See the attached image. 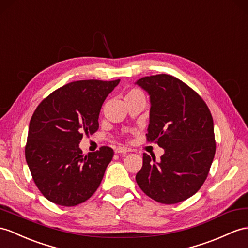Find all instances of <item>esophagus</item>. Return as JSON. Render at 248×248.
Returning a JSON list of instances; mask_svg holds the SVG:
<instances>
[{
    "mask_svg": "<svg viewBox=\"0 0 248 248\" xmlns=\"http://www.w3.org/2000/svg\"><path fill=\"white\" fill-rule=\"evenodd\" d=\"M130 152V150L128 148H126L124 146H119V147H116V149H114V153L116 154H126Z\"/></svg>",
    "mask_w": 248,
    "mask_h": 248,
    "instance_id": "esophagus-1",
    "label": "esophagus"
}]
</instances>
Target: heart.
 I'll return each mask as SVG.
<instances>
[{
    "mask_svg": "<svg viewBox=\"0 0 248 248\" xmlns=\"http://www.w3.org/2000/svg\"><path fill=\"white\" fill-rule=\"evenodd\" d=\"M138 93H142L140 90L139 89H136V88H132V89H130L129 92L126 93V96L125 98H127V96H130V95H135V94H138Z\"/></svg>",
    "mask_w": 248,
    "mask_h": 248,
    "instance_id": "obj_1",
    "label": "heart"
}]
</instances>
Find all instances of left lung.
<instances>
[{"label": "left lung", "instance_id": "obj_1", "mask_svg": "<svg viewBox=\"0 0 248 248\" xmlns=\"http://www.w3.org/2000/svg\"><path fill=\"white\" fill-rule=\"evenodd\" d=\"M150 98L148 142L164 148L160 162L143 154L136 181L149 198L176 204L194 196L206 180L216 153L214 121L194 89L170 75L136 82Z\"/></svg>", "mask_w": 248, "mask_h": 248}]
</instances>
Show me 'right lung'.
<instances>
[{
  "label": "right lung",
  "mask_w": 248,
  "mask_h": 248,
  "mask_svg": "<svg viewBox=\"0 0 248 248\" xmlns=\"http://www.w3.org/2000/svg\"><path fill=\"white\" fill-rule=\"evenodd\" d=\"M120 80H82L66 84L41 102L29 123L25 156L32 179L47 200L76 206L101 184L113 150L102 146L82 155L83 135L99 129L106 96Z\"/></svg>",
  "instance_id": "obj_1"
}]
</instances>
